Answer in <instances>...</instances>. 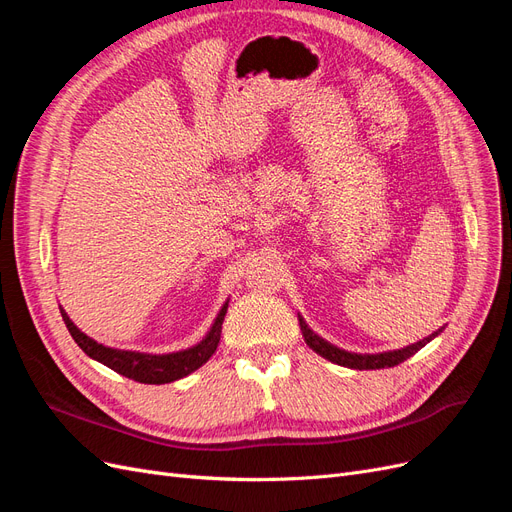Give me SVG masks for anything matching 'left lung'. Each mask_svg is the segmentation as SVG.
<instances>
[{"mask_svg": "<svg viewBox=\"0 0 512 512\" xmlns=\"http://www.w3.org/2000/svg\"><path fill=\"white\" fill-rule=\"evenodd\" d=\"M299 327L303 333L305 344L312 348L316 354H320L322 359H327L331 363H337L342 367H350V369H384V367H395L399 363H404L406 359H410L412 354H416L423 346H427L431 339H436L444 327H440L438 331H433L431 335L423 337L421 342H414L410 346H404L399 350H386V352H376V354H361V352H348L344 348H337L327 339H322L316 331L309 329V324L305 322V318L299 314Z\"/></svg>", "mask_w": 512, "mask_h": 512, "instance_id": "left-lung-1", "label": "left lung"}]
</instances>
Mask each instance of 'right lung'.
<instances>
[{
  "instance_id": "1",
  "label": "right lung",
  "mask_w": 512,
  "mask_h": 512,
  "mask_svg": "<svg viewBox=\"0 0 512 512\" xmlns=\"http://www.w3.org/2000/svg\"><path fill=\"white\" fill-rule=\"evenodd\" d=\"M226 309H228V301L222 305L218 316H215V320L211 322L205 337L194 346L177 350V352L153 354V352H141V350L111 348L96 342L94 337H89L87 333H83L79 327H76L66 309L59 305L61 318H64L72 339L79 344V348L89 356V359H94L106 365L108 369L117 371V374L143 384H168V382L190 376L192 371L203 367L211 359L213 352L218 350Z\"/></svg>"
}]
</instances>
